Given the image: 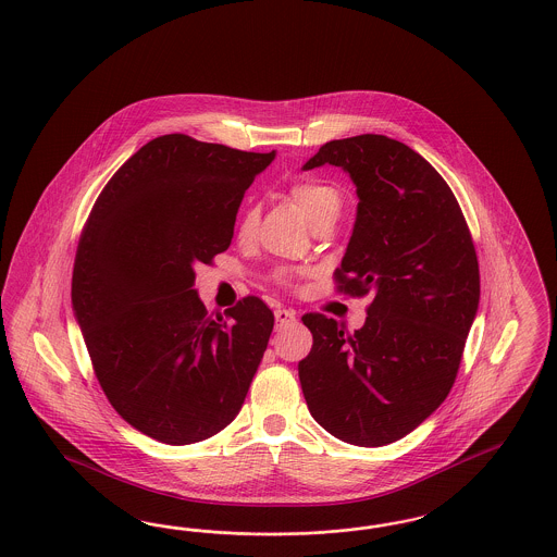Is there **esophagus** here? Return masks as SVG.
<instances>
[{
  "label": "esophagus",
  "mask_w": 557,
  "mask_h": 557,
  "mask_svg": "<svg viewBox=\"0 0 557 557\" xmlns=\"http://www.w3.org/2000/svg\"><path fill=\"white\" fill-rule=\"evenodd\" d=\"M296 321V312L292 311V309H277L275 311V323H277V327H284V325H289V323H294Z\"/></svg>",
  "instance_id": "34e87169"
}]
</instances>
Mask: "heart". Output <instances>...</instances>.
I'll list each match as a JSON object with an SVG mask.
<instances>
[{
	"instance_id": "heart-1",
	"label": "heart",
	"mask_w": 557,
	"mask_h": 557,
	"mask_svg": "<svg viewBox=\"0 0 557 557\" xmlns=\"http://www.w3.org/2000/svg\"><path fill=\"white\" fill-rule=\"evenodd\" d=\"M289 199L296 202V207L302 211V215L307 218V222L311 223V227L325 218H337L342 207L339 188L321 180H300L292 184ZM257 222H259L257 209L248 207L240 220V238L245 240L250 238L257 230Z\"/></svg>"
}]
</instances>
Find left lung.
I'll return each mask as SVG.
<instances>
[{
    "instance_id": "left-lung-1",
    "label": "left lung",
    "mask_w": 557,
    "mask_h": 557,
    "mask_svg": "<svg viewBox=\"0 0 557 557\" xmlns=\"http://www.w3.org/2000/svg\"><path fill=\"white\" fill-rule=\"evenodd\" d=\"M342 168L357 222L335 271L373 294L364 325L305 314L311 355L298 377L312 419L346 444L379 447L414 431L447 398L479 311V263L460 205L435 168L383 134L325 143L302 170Z\"/></svg>"
}]
</instances>
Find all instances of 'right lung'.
I'll return each mask as SVG.
<instances>
[{
	"label": "right lung",
	"instance_id": "add662e5",
	"mask_svg": "<svg viewBox=\"0 0 557 557\" xmlns=\"http://www.w3.org/2000/svg\"><path fill=\"white\" fill-rule=\"evenodd\" d=\"M273 159L165 134L113 174L90 211L74 319L115 412L161 444H197L232 423L268 348V305L248 296L209 317L195 265L227 250L245 190Z\"/></svg>",
	"mask_w": 557,
	"mask_h": 557
}]
</instances>
